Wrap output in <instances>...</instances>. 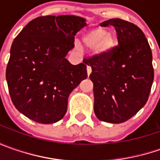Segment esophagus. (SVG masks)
<instances>
[{"label": "esophagus", "mask_w": 160, "mask_h": 160, "mask_svg": "<svg viewBox=\"0 0 160 160\" xmlns=\"http://www.w3.org/2000/svg\"><path fill=\"white\" fill-rule=\"evenodd\" d=\"M86 69H87V75L90 76V75H91V73H92V68H91L90 66H87Z\"/></svg>", "instance_id": "obj_1"}]
</instances>
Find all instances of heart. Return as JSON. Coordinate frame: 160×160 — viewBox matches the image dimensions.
Instances as JSON below:
<instances>
[{
    "label": "heart",
    "mask_w": 160,
    "mask_h": 160,
    "mask_svg": "<svg viewBox=\"0 0 160 160\" xmlns=\"http://www.w3.org/2000/svg\"><path fill=\"white\" fill-rule=\"evenodd\" d=\"M83 41L86 46L95 47L96 53L100 55L109 52L116 44L115 37L103 28L91 30L84 35Z\"/></svg>",
    "instance_id": "heart-1"
}]
</instances>
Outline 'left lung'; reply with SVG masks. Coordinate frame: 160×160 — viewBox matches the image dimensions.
<instances>
[{"label":"left lung","mask_w":160,"mask_h":160,"mask_svg":"<svg viewBox=\"0 0 160 160\" xmlns=\"http://www.w3.org/2000/svg\"><path fill=\"white\" fill-rule=\"evenodd\" d=\"M101 25L115 28L118 46L86 59L92 68L94 113L101 121L120 124L148 101L154 79L152 53L145 34L134 24L111 18Z\"/></svg>","instance_id":"left-lung-1"}]
</instances>
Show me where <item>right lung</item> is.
Here are the masks:
<instances>
[{
  "label": "right lung",
  "instance_id": "add662e5",
  "mask_svg": "<svg viewBox=\"0 0 160 160\" xmlns=\"http://www.w3.org/2000/svg\"><path fill=\"white\" fill-rule=\"evenodd\" d=\"M85 21L77 16L39 17L14 39L6 69L9 95L16 108L34 122L62 119L71 92L86 79V64L66 58Z\"/></svg>",
  "mask_w": 160,
  "mask_h": 160
}]
</instances>
